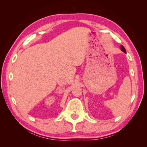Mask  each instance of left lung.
Returning <instances> with one entry per match:
<instances>
[{"label":"left lung","mask_w":147,"mask_h":147,"mask_svg":"<svg viewBox=\"0 0 147 147\" xmlns=\"http://www.w3.org/2000/svg\"><path fill=\"white\" fill-rule=\"evenodd\" d=\"M120 47H121V50L122 51H123L124 53H125V54H126V49H124V47L123 46V45H121L120 46Z\"/></svg>","instance_id":"obj_1"}]
</instances>
